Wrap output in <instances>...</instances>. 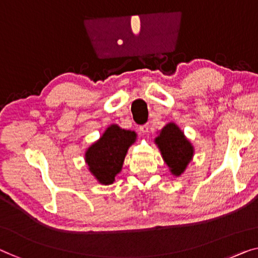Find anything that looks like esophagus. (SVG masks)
I'll list each match as a JSON object with an SVG mask.
<instances>
[{"label":"esophagus","instance_id":"34e87169","mask_svg":"<svg viewBox=\"0 0 258 258\" xmlns=\"http://www.w3.org/2000/svg\"><path fill=\"white\" fill-rule=\"evenodd\" d=\"M139 130L141 131V133H144V134H147V133H148V130H149V126H148V124L141 125L140 127H139Z\"/></svg>","mask_w":258,"mask_h":258}]
</instances>
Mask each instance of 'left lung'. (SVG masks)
<instances>
[{
    "instance_id": "obj_1",
    "label": "left lung",
    "mask_w": 258,
    "mask_h": 258,
    "mask_svg": "<svg viewBox=\"0 0 258 258\" xmlns=\"http://www.w3.org/2000/svg\"><path fill=\"white\" fill-rule=\"evenodd\" d=\"M164 162L172 175L180 176L194 157V146L175 122H169L155 138Z\"/></svg>"
}]
</instances>
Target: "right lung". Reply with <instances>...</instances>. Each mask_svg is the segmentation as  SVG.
<instances>
[{
	"label": "right lung",
	"mask_w": 258,
	"mask_h": 258,
	"mask_svg": "<svg viewBox=\"0 0 258 258\" xmlns=\"http://www.w3.org/2000/svg\"><path fill=\"white\" fill-rule=\"evenodd\" d=\"M136 140L137 133L134 131L120 128L112 124L87 149L84 155L86 163L99 183L109 185L114 182L117 174L121 171L130 146Z\"/></svg>",
	"instance_id": "obj_1"
}]
</instances>
